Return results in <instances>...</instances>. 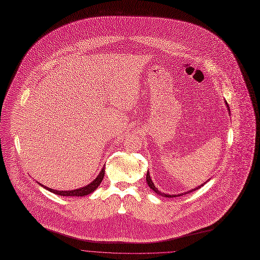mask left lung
Returning a JSON list of instances; mask_svg holds the SVG:
<instances>
[{
    "mask_svg": "<svg viewBox=\"0 0 260 260\" xmlns=\"http://www.w3.org/2000/svg\"><path fill=\"white\" fill-rule=\"evenodd\" d=\"M147 184H148V186L154 191V192H156L158 195H160V196H163V197H166V198H171V197H179V196H182V195H184V194H182V195H167V194H164V193H162V192H160V191H158V189L157 188H155V186H154V184H153V182H152V180H151V178H150V175H149V171L147 172ZM204 184H202L200 187H198V188H196V189H194V190H191V191H189V192H187V193H185V194H188V193H190V192H192V191H195V190H197V189H199V188H201L202 186H203Z\"/></svg>",
    "mask_w": 260,
    "mask_h": 260,
    "instance_id": "left-lung-1",
    "label": "left lung"
}]
</instances>
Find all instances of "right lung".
<instances>
[{"label": "right lung", "mask_w": 260, "mask_h": 260, "mask_svg": "<svg viewBox=\"0 0 260 260\" xmlns=\"http://www.w3.org/2000/svg\"><path fill=\"white\" fill-rule=\"evenodd\" d=\"M104 175H105V170H104V167H103V169L100 172V175L90 185L82 187V188H79V189H76V190H71V191H57V190H53V189H50L48 187H45L42 184H40V185H42V187H44L48 191H50L54 194L60 195V196H86V195L93 193L98 188V186L101 184V182L104 178Z\"/></svg>", "instance_id": "1"}]
</instances>
